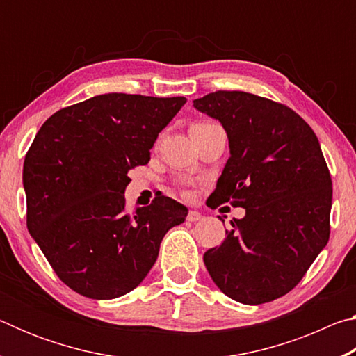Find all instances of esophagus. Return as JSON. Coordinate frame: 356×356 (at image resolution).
Segmentation results:
<instances>
[{
    "label": "esophagus",
    "instance_id": "1",
    "mask_svg": "<svg viewBox=\"0 0 356 356\" xmlns=\"http://www.w3.org/2000/svg\"><path fill=\"white\" fill-rule=\"evenodd\" d=\"M202 218V215H201V212H197V210H190L188 212V215H186V220L188 221H200Z\"/></svg>",
    "mask_w": 356,
    "mask_h": 356
}]
</instances>
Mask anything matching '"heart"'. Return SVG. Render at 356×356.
<instances>
[{"instance_id":"b5f03b06","label":"heart","mask_w":356,"mask_h":356,"mask_svg":"<svg viewBox=\"0 0 356 356\" xmlns=\"http://www.w3.org/2000/svg\"><path fill=\"white\" fill-rule=\"evenodd\" d=\"M209 125H213V124H210V122H196V124H193L191 127H190V130H196V129H204V127H209Z\"/></svg>"}]
</instances>
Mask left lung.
Wrapping results in <instances>:
<instances>
[{
    "label": "left lung",
    "instance_id": "8db88e82",
    "mask_svg": "<svg viewBox=\"0 0 356 356\" xmlns=\"http://www.w3.org/2000/svg\"><path fill=\"white\" fill-rule=\"evenodd\" d=\"M193 106L218 119L227 163L207 206L243 207L242 220L204 264L220 291L243 305L282 297L330 238L331 176L314 131L291 108L242 91H216Z\"/></svg>",
    "mask_w": 356,
    "mask_h": 356
}]
</instances>
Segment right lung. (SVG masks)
Here are the masks:
<instances>
[{
  "instance_id": "1",
  "label": "right lung",
  "mask_w": 356,
  "mask_h": 356,
  "mask_svg": "<svg viewBox=\"0 0 356 356\" xmlns=\"http://www.w3.org/2000/svg\"><path fill=\"white\" fill-rule=\"evenodd\" d=\"M185 97L95 95L56 111L35 135L23 165L26 226L72 291L122 297L146 278L160 243L188 209L155 196L125 209L129 172L150 160L156 136Z\"/></svg>"
}]
</instances>
